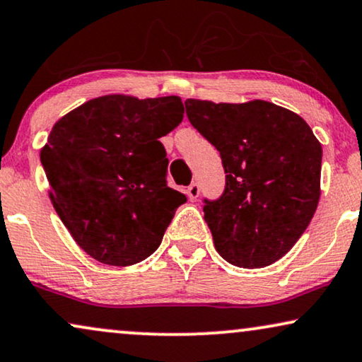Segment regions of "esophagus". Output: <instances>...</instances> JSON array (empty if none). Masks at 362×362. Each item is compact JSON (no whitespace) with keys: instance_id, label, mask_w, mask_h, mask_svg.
I'll list each match as a JSON object with an SVG mask.
<instances>
[{"instance_id":"34e87169","label":"esophagus","mask_w":362,"mask_h":362,"mask_svg":"<svg viewBox=\"0 0 362 362\" xmlns=\"http://www.w3.org/2000/svg\"><path fill=\"white\" fill-rule=\"evenodd\" d=\"M200 194V185L197 184V182H194V184L189 185V189H187V195H189L190 200H195L197 197H199Z\"/></svg>"}]
</instances>
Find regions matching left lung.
<instances>
[{
	"label": "left lung",
	"mask_w": 362,
	"mask_h": 362,
	"mask_svg": "<svg viewBox=\"0 0 362 362\" xmlns=\"http://www.w3.org/2000/svg\"><path fill=\"white\" fill-rule=\"evenodd\" d=\"M190 124L220 152L225 190L204 200L216 252L242 268L290 252L320 202L321 144L300 115L267 100L187 99Z\"/></svg>",
	"instance_id": "1"
}]
</instances>
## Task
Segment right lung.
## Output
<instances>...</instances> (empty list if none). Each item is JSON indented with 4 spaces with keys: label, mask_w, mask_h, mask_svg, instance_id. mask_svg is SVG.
I'll use <instances>...</instances> for the list:
<instances>
[{
    "label": "right lung",
    "mask_w": 362,
    "mask_h": 362,
    "mask_svg": "<svg viewBox=\"0 0 362 362\" xmlns=\"http://www.w3.org/2000/svg\"><path fill=\"white\" fill-rule=\"evenodd\" d=\"M184 119L177 95L90 99L61 117L41 148L49 199L76 243L110 267L156 252L187 197L167 185L158 139Z\"/></svg>",
    "instance_id": "add662e5"
}]
</instances>
